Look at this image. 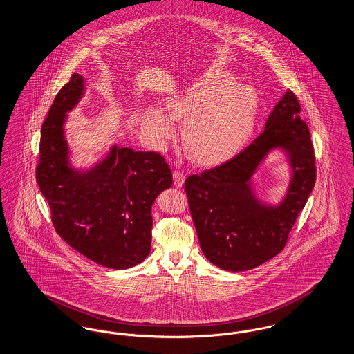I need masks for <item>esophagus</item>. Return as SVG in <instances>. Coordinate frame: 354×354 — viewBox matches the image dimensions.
<instances>
[{"label": "esophagus", "instance_id": "34e87169", "mask_svg": "<svg viewBox=\"0 0 354 354\" xmlns=\"http://www.w3.org/2000/svg\"><path fill=\"white\" fill-rule=\"evenodd\" d=\"M174 185L175 187H182L185 183V172L180 169H174Z\"/></svg>", "mask_w": 354, "mask_h": 354}]
</instances>
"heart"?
Instances as JSON below:
<instances>
[{
    "label": "heart",
    "instance_id": "b5f03b06",
    "mask_svg": "<svg viewBox=\"0 0 354 354\" xmlns=\"http://www.w3.org/2000/svg\"><path fill=\"white\" fill-rule=\"evenodd\" d=\"M166 110L140 115L143 133L162 143L175 134L173 119H185L183 145L199 162H215L240 149L252 133L257 95L251 86L235 84L231 73L211 68L166 102Z\"/></svg>",
    "mask_w": 354,
    "mask_h": 354
}]
</instances>
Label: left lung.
Masks as SVG:
<instances>
[{"mask_svg":"<svg viewBox=\"0 0 354 354\" xmlns=\"http://www.w3.org/2000/svg\"><path fill=\"white\" fill-rule=\"evenodd\" d=\"M301 106L292 90L274 106L266 129L230 160L189 175L185 194L205 257L221 270H252L281 252L316 183V156ZM273 147L290 155L294 178L276 209L257 203L249 188L257 165Z\"/></svg>","mask_w":354,"mask_h":354,"instance_id":"8db88e82","label":"left lung"}]
</instances>
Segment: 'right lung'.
<instances>
[{
  "label": "right lung",
  "mask_w": 354,
  "mask_h": 354,
  "mask_svg": "<svg viewBox=\"0 0 354 354\" xmlns=\"http://www.w3.org/2000/svg\"><path fill=\"white\" fill-rule=\"evenodd\" d=\"M84 84L74 73L55 95L41 129L35 179L57 234L94 263L126 270L150 253L152 203L171 187L172 174L159 152L117 146L87 172L68 167L64 122Z\"/></svg>",
  "instance_id": "1"
}]
</instances>
